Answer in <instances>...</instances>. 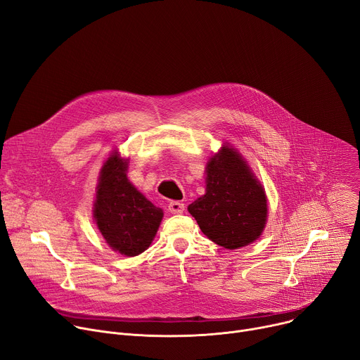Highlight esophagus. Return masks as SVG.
<instances>
[{"instance_id": "34e87169", "label": "esophagus", "mask_w": 360, "mask_h": 360, "mask_svg": "<svg viewBox=\"0 0 360 360\" xmlns=\"http://www.w3.org/2000/svg\"><path fill=\"white\" fill-rule=\"evenodd\" d=\"M167 210H169V212H172V214H182L185 210V204L179 202V201H171L169 204H167Z\"/></svg>"}]
</instances>
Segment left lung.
Returning a JSON list of instances; mask_svg holds the SVG:
<instances>
[{"label": "left lung", "mask_w": 360, "mask_h": 360, "mask_svg": "<svg viewBox=\"0 0 360 360\" xmlns=\"http://www.w3.org/2000/svg\"><path fill=\"white\" fill-rule=\"evenodd\" d=\"M201 231L226 249L243 248L262 234L268 204L246 162L224 146L207 163L205 195L188 207Z\"/></svg>", "instance_id": "obj_1"}]
</instances>
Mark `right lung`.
<instances>
[{
	"mask_svg": "<svg viewBox=\"0 0 360 360\" xmlns=\"http://www.w3.org/2000/svg\"><path fill=\"white\" fill-rule=\"evenodd\" d=\"M127 162L112 155L103 166L94 217L114 250L126 256L145 252L159 229L163 211L129 182Z\"/></svg>",
	"mask_w": 360,
	"mask_h": 360,
	"instance_id": "1",
	"label": "right lung"
}]
</instances>
